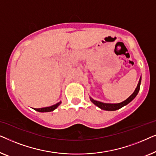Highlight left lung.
Wrapping results in <instances>:
<instances>
[{
	"label": "left lung",
	"mask_w": 156,
	"mask_h": 156,
	"mask_svg": "<svg viewBox=\"0 0 156 156\" xmlns=\"http://www.w3.org/2000/svg\"><path fill=\"white\" fill-rule=\"evenodd\" d=\"M140 82H141V77L140 78L139 82H138V86L136 87V89L134 91V92L130 96V97L128 98L126 100H125L124 101L121 102V103L119 104H105V103H102V102L98 101H95L93 99L90 98L91 101L92 103L95 104L96 106H97L98 107H99L100 108L103 110H106V111H116L117 109H119L123 106H124L126 105H127L128 104L130 103L132 100H133L134 98L136 97V95L138 94V91H139L140 89Z\"/></svg>",
	"instance_id": "obj_1"
}]
</instances>
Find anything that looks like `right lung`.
I'll use <instances>...</instances> for the list:
<instances>
[{
  "label": "right lung",
  "instance_id": "1",
  "mask_svg": "<svg viewBox=\"0 0 156 156\" xmlns=\"http://www.w3.org/2000/svg\"><path fill=\"white\" fill-rule=\"evenodd\" d=\"M61 104V101L59 102L55 105H53L52 106H49V107H45V108H34L35 111H37L39 112H52L53 110H55L57 106H58L59 104Z\"/></svg>",
  "mask_w": 156,
  "mask_h": 156
}]
</instances>
